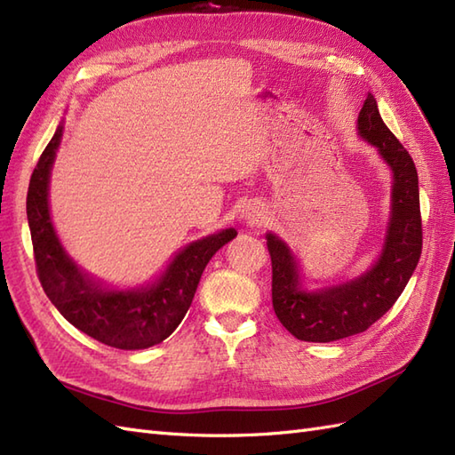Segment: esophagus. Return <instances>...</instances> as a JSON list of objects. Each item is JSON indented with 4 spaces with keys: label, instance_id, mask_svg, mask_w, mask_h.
<instances>
[{
    "label": "esophagus",
    "instance_id": "esophagus-1",
    "mask_svg": "<svg viewBox=\"0 0 455 455\" xmlns=\"http://www.w3.org/2000/svg\"><path fill=\"white\" fill-rule=\"evenodd\" d=\"M243 217H246V220H248V223H251V225H258V223H261V213L259 212H253V209H251V212H246V215H243Z\"/></svg>",
    "mask_w": 455,
    "mask_h": 455
}]
</instances>
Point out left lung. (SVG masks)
Instances as JSON below:
<instances>
[{
  "label": "left lung",
  "instance_id": "8db88e82",
  "mask_svg": "<svg viewBox=\"0 0 455 455\" xmlns=\"http://www.w3.org/2000/svg\"><path fill=\"white\" fill-rule=\"evenodd\" d=\"M359 136L379 149L392 169V213L379 259L355 281L307 292L286 243L267 235L273 265V309L283 327L304 342H334L367 331L403 292L423 248L419 179L411 156L380 119L375 96L357 116Z\"/></svg>",
  "mask_w": 455,
  "mask_h": 455
}]
</instances>
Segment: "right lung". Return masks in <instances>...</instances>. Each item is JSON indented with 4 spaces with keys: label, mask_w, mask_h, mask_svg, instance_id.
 Masks as SVG:
<instances>
[{
    "label": "right lung",
    "mask_w": 455,
    "mask_h": 455,
    "mask_svg": "<svg viewBox=\"0 0 455 455\" xmlns=\"http://www.w3.org/2000/svg\"><path fill=\"white\" fill-rule=\"evenodd\" d=\"M63 126H57L34 169L27 217L34 261L44 292L61 315L92 339L119 349H144L163 342L188 311L209 259L236 236L235 228L192 242L171 261L154 284L138 290H106L65 253L52 225L48 188L50 171L60 148Z\"/></svg>",
    "instance_id": "1"
}]
</instances>
